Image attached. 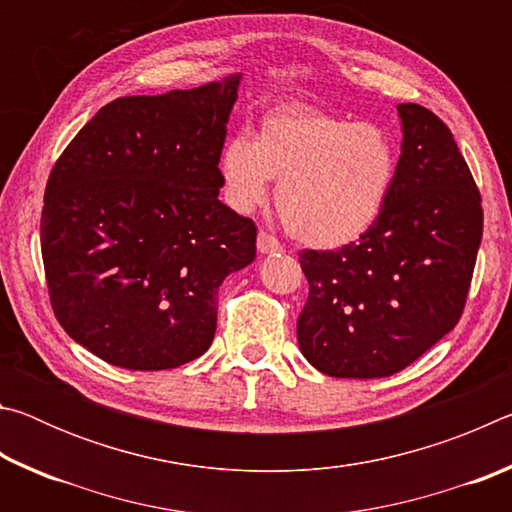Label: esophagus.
Listing matches in <instances>:
<instances>
[{
    "mask_svg": "<svg viewBox=\"0 0 512 512\" xmlns=\"http://www.w3.org/2000/svg\"><path fill=\"white\" fill-rule=\"evenodd\" d=\"M257 248H259V253H280L282 244H280V241H277L273 235H268L266 230H259V235H257Z\"/></svg>",
    "mask_w": 512,
    "mask_h": 512,
    "instance_id": "obj_1",
    "label": "esophagus"
}]
</instances>
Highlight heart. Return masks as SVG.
<instances>
[{"label": "heart", "instance_id": "b5f03b06", "mask_svg": "<svg viewBox=\"0 0 512 512\" xmlns=\"http://www.w3.org/2000/svg\"><path fill=\"white\" fill-rule=\"evenodd\" d=\"M400 155L370 121L289 106L264 115L257 137L235 133L219 155L223 196L237 212L262 205L280 180L277 210L302 244L339 248L379 221L393 194Z\"/></svg>", "mask_w": 512, "mask_h": 512}]
</instances>
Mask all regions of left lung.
I'll return each instance as SVG.
<instances>
[{"instance_id": "obj_1", "label": "left lung", "mask_w": 512, "mask_h": 512, "mask_svg": "<svg viewBox=\"0 0 512 512\" xmlns=\"http://www.w3.org/2000/svg\"><path fill=\"white\" fill-rule=\"evenodd\" d=\"M402 155L393 194L357 244L300 250L309 296L298 343L329 377L372 379L422 357L465 309L483 235L481 194L438 115L397 106Z\"/></svg>"}]
</instances>
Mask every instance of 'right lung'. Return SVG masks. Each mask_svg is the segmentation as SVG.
<instances>
[{
	"instance_id": "add662e5",
	"label": "right lung",
	"mask_w": 512,
	"mask_h": 512,
	"mask_svg": "<svg viewBox=\"0 0 512 512\" xmlns=\"http://www.w3.org/2000/svg\"><path fill=\"white\" fill-rule=\"evenodd\" d=\"M239 79L110 101L49 173L40 244L51 309L112 366L201 357L221 282L255 259L257 225L219 201Z\"/></svg>"
}]
</instances>
